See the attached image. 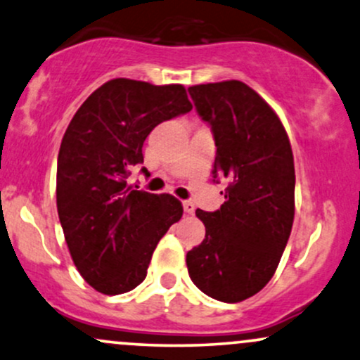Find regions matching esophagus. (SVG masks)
<instances>
[{
    "instance_id": "1",
    "label": "esophagus",
    "mask_w": 360,
    "mask_h": 360,
    "mask_svg": "<svg viewBox=\"0 0 360 360\" xmlns=\"http://www.w3.org/2000/svg\"><path fill=\"white\" fill-rule=\"evenodd\" d=\"M183 208H184V213L186 214H193L194 213V203L193 201H183Z\"/></svg>"
}]
</instances>
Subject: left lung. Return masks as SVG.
Returning <instances> with one entry per match:
<instances>
[{"mask_svg": "<svg viewBox=\"0 0 360 360\" xmlns=\"http://www.w3.org/2000/svg\"><path fill=\"white\" fill-rule=\"evenodd\" d=\"M212 127L213 177H226L225 203L196 210L205 240L186 255L189 278L205 295L238 303L274 276L295 220V160L274 110L242 81L188 88Z\"/></svg>", "mask_w": 360, "mask_h": 360, "instance_id": "obj_1", "label": "left lung"}]
</instances>
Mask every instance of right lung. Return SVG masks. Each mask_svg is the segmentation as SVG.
<instances>
[{
    "label": "right lung",
    "instance_id": "obj_1",
    "mask_svg": "<svg viewBox=\"0 0 360 360\" xmlns=\"http://www.w3.org/2000/svg\"><path fill=\"white\" fill-rule=\"evenodd\" d=\"M191 108L184 86L118 77L69 123L57 159V212L74 266L98 292L137 288L157 243L183 217L174 196L139 191L127 179L143 162L147 135Z\"/></svg>",
    "mask_w": 360,
    "mask_h": 360
}]
</instances>
